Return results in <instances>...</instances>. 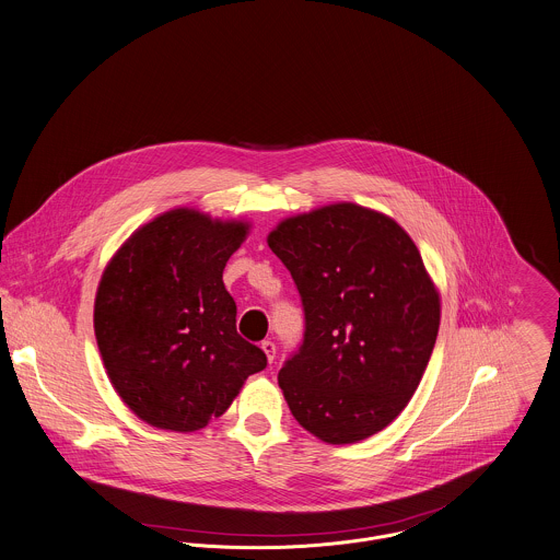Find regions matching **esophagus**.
Listing matches in <instances>:
<instances>
[{
	"mask_svg": "<svg viewBox=\"0 0 560 560\" xmlns=\"http://www.w3.org/2000/svg\"><path fill=\"white\" fill-rule=\"evenodd\" d=\"M260 349L265 351L267 361H269V363H273V359H276V345H273L271 340H265V342H260Z\"/></svg>",
	"mask_w": 560,
	"mask_h": 560,
	"instance_id": "obj_1",
	"label": "esophagus"
}]
</instances>
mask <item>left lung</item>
Masks as SVG:
<instances>
[{
  "label": "left lung",
  "instance_id": "1",
  "mask_svg": "<svg viewBox=\"0 0 560 560\" xmlns=\"http://www.w3.org/2000/svg\"><path fill=\"white\" fill-rule=\"evenodd\" d=\"M267 244L304 304V345L278 374L293 417L329 445L381 432L412 398L441 325L415 242L394 218L345 201L284 218Z\"/></svg>",
  "mask_w": 560,
  "mask_h": 560
}]
</instances>
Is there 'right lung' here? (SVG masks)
Returning <instances> with one entry per match:
<instances>
[{
	"mask_svg": "<svg viewBox=\"0 0 560 560\" xmlns=\"http://www.w3.org/2000/svg\"><path fill=\"white\" fill-rule=\"evenodd\" d=\"M248 233L250 222L177 207L137 229L102 271V363L117 396L153 428L201 430L267 365L237 334V305L222 282Z\"/></svg>",
	"mask_w": 560,
	"mask_h": 560,
	"instance_id": "1",
	"label": "right lung"
}]
</instances>
